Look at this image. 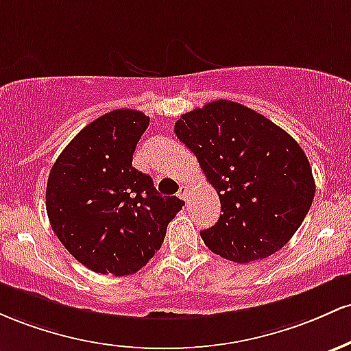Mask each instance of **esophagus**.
Masks as SVG:
<instances>
[{
	"label": "esophagus",
	"mask_w": 351,
	"mask_h": 351,
	"mask_svg": "<svg viewBox=\"0 0 351 351\" xmlns=\"http://www.w3.org/2000/svg\"><path fill=\"white\" fill-rule=\"evenodd\" d=\"M177 195H179L182 200H189V187L187 186H180L179 192H177Z\"/></svg>",
	"instance_id": "esophagus-1"
}]
</instances>
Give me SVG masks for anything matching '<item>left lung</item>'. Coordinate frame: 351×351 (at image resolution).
Segmentation results:
<instances>
[{
    "label": "left lung",
    "mask_w": 351,
    "mask_h": 351,
    "mask_svg": "<svg viewBox=\"0 0 351 351\" xmlns=\"http://www.w3.org/2000/svg\"><path fill=\"white\" fill-rule=\"evenodd\" d=\"M174 132L219 194L222 214L200 232L208 250L237 263L280 250L315 197L312 167L297 141L262 114L227 99L182 114Z\"/></svg>",
    "instance_id": "left-lung-1"
}]
</instances>
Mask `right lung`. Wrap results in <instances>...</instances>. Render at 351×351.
<instances>
[{
	"instance_id": "obj_1",
	"label": "right lung",
	"mask_w": 351,
	"mask_h": 351,
	"mask_svg": "<svg viewBox=\"0 0 351 351\" xmlns=\"http://www.w3.org/2000/svg\"><path fill=\"white\" fill-rule=\"evenodd\" d=\"M149 117L116 109L86 125L51 167L46 212L66 250L96 274H136L162 245L184 206L132 167Z\"/></svg>"
}]
</instances>
